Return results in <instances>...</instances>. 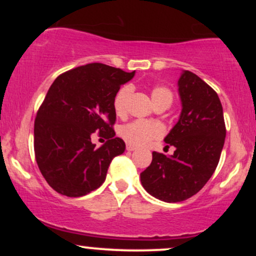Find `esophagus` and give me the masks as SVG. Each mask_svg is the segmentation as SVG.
I'll use <instances>...</instances> for the list:
<instances>
[{
    "mask_svg": "<svg viewBox=\"0 0 256 256\" xmlns=\"http://www.w3.org/2000/svg\"><path fill=\"white\" fill-rule=\"evenodd\" d=\"M136 149H137V146H132V144H130V143H128V144H126V150L128 152H134V150H136Z\"/></svg>",
    "mask_w": 256,
    "mask_h": 256,
    "instance_id": "esophagus-1",
    "label": "esophagus"
}]
</instances>
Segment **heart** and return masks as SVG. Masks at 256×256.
Returning <instances> with one entry per match:
<instances>
[{"label": "heart", "instance_id": "b5f03b06", "mask_svg": "<svg viewBox=\"0 0 256 256\" xmlns=\"http://www.w3.org/2000/svg\"><path fill=\"white\" fill-rule=\"evenodd\" d=\"M131 88L122 86L118 91L116 98H114V110L118 116H124L126 112V104L130 98ZM152 100L154 106L161 101H172V92L167 88L158 86L152 88ZM119 134L128 143L134 146H143L152 140H158L164 134V128L160 122H150V120H134L128 124L122 125L119 128Z\"/></svg>", "mask_w": 256, "mask_h": 256}]
</instances>
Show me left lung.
Instances as JSON below:
<instances>
[{
    "instance_id": "1",
    "label": "left lung",
    "mask_w": 256,
    "mask_h": 256,
    "mask_svg": "<svg viewBox=\"0 0 256 256\" xmlns=\"http://www.w3.org/2000/svg\"><path fill=\"white\" fill-rule=\"evenodd\" d=\"M182 112L165 137L172 155L152 152L150 166L140 173L146 192L165 202H180L198 194L218 166L226 128L218 94L195 73L178 80Z\"/></svg>"
}]
</instances>
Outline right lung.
I'll list each match as a JSON object with an SVG mask.
<instances>
[{"mask_svg":"<svg viewBox=\"0 0 256 256\" xmlns=\"http://www.w3.org/2000/svg\"><path fill=\"white\" fill-rule=\"evenodd\" d=\"M134 76L95 62L62 73L49 88L34 120V155L55 192L79 198L98 189L112 160L125 152L124 140L114 137V98ZM96 130L108 138L100 148L90 143Z\"/></svg>","mask_w":256,"mask_h":256,"instance_id":"1","label":"right lung"}]
</instances>
